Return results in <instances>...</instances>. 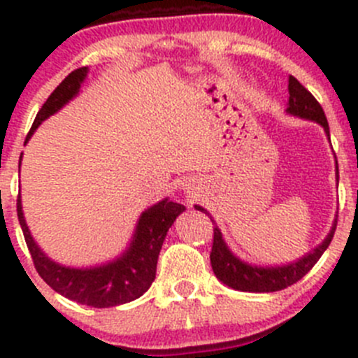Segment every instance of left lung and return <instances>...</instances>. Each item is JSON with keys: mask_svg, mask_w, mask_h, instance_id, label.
I'll return each mask as SVG.
<instances>
[{"mask_svg": "<svg viewBox=\"0 0 358 358\" xmlns=\"http://www.w3.org/2000/svg\"><path fill=\"white\" fill-rule=\"evenodd\" d=\"M289 102H287V112L292 115H298V117L310 119V121L319 122L324 128L326 135L329 136V124H327V117L324 114V109L320 107V103L317 102L315 96L301 85L296 78L289 76ZM338 164V162H336ZM338 171V168H336ZM336 178L339 180V175L336 173ZM197 211H202L208 215L204 208L196 206ZM213 222V220H211ZM336 223L338 220H334L333 229L327 234V237L324 239V243L320 246H317L313 251L306 252L301 259L298 262L289 263V265L282 266H255L244 263L243 259L237 258L229 246L223 241L222 232H220L218 227L215 225L213 229V248H211V266L215 275L222 280L223 284H227L229 287L237 291H246V292H273L286 289V287L292 286L294 282H298L299 279L306 275V273L312 270V266L319 262V258L322 256V252L329 248L331 241L334 237Z\"/></svg>", "mask_w": 358, "mask_h": 358, "instance_id": "obj_1", "label": "left lung"}]
</instances>
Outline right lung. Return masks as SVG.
Returning a JSON list of instances; mask_svg holds the SVG:
<instances>
[{"mask_svg": "<svg viewBox=\"0 0 358 358\" xmlns=\"http://www.w3.org/2000/svg\"><path fill=\"white\" fill-rule=\"evenodd\" d=\"M86 74H88V67L76 69L53 90L52 95L43 103L36 115L25 142L31 138L36 128L46 117L62 109L69 100L78 95ZM183 211H185V206L162 199L142 213L138 223H136L131 244L126 249V252H122V256L102 266L71 268V266L59 265L50 259L38 248L24 220L20 196L17 199V215H19L20 227H22L25 244H27L32 262H34L41 279L59 294L66 296L72 301L81 303V305L93 306V308H109V306L133 301L149 289L150 284L156 279L159 251L164 243L166 234L176 216Z\"/></svg>", "mask_w": 358, "mask_h": 358, "instance_id": "obj_1", "label": "right lung"}]
</instances>
